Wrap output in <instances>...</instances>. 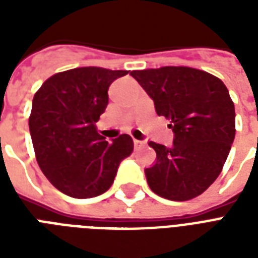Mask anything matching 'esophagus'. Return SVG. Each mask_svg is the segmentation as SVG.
Wrapping results in <instances>:
<instances>
[{
    "mask_svg": "<svg viewBox=\"0 0 258 258\" xmlns=\"http://www.w3.org/2000/svg\"><path fill=\"white\" fill-rule=\"evenodd\" d=\"M145 141H139V139H134V147L137 150L142 149V147H145Z\"/></svg>",
    "mask_w": 258,
    "mask_h": 258,
    "instance_id": "esophagus-1",
    "label": "esophagus"
}]
</instances>
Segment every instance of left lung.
Here are the masks:
<instances>
[{
  "label": "left lung",
  "mask_w": 258,
  "mask_h": 258,
  "mask_svg": "<svg viewBox=\"0 0 258 258\" xmlns=\"http://www.w3.org/2000/svg\"><path fill=\"white\" fill-rule=\"evenodd\" d=\"M154 101L159 116L170 119V147L149 142L155 165L145 170L150 188L171 201H187L220 175L236 135V112L220 79L188 67H162L131 72Z\"/></svg>",
  "instance_id": "8db88e82"
}]
</instances>
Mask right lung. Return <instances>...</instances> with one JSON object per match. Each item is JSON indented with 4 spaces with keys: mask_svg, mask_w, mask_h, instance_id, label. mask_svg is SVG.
Segmentation results:
<instances>
[{
    "mask_svg": "<svg viewBox=\"0 0 258 258\" xmlns=\"http://www.w3.org/2000/svg\"><path fill=\"white\" fill-rule=\"evenodd\" d=\"M128 71L83 67L50 76L34 93L29 131L44 175L72 198H93L113 183L134 150L123 134L107 142L96 123L108 104V88Z\"/></svg>",
    "mask_w": 258,
    "mask_h": 258,
    "instance_id": "add662e5",
    "label": "right lung"
}]
</instances>
